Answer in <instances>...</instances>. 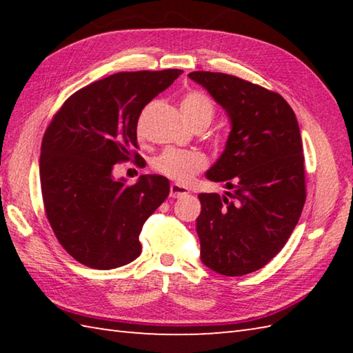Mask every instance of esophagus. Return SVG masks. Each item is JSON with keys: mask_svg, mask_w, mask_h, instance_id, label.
<instances>
[{"mask_svg": "<svg viewBox=\"0 0 353 353\" xmlns=\"http://www.w3.org/2000/svg\"><path fill=\"white\" fill-rule=\"evenodd\" d=\"M185 194H188V190L185 188L182 185H177V183H172L170 186V197L172 199H177V197H182Z\"/></svg>", "mask_w": 353, "mask_h": 353, "instance_id": "1", "label": "esophagus"}]
</instances>
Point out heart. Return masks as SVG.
Listing matches in <instances>:
<instances>
[{"label":"heart","mask_w":353,"mask_h":353,"mask_svg":"<svg viewBox=\"0 0 353 353\" xmlns=\"http://www.w3.org/2000/svg\"><path fill=\"white\" fill-rule=\"evenodd\" d=\"M181 109L186 119L196 127L201 123L211 124L215 117V106L208 95L191 91L181 99ZM152 167L156 172L179 183H188L191 179L208 167V157L197 150L167 148L156 156Z\"/></svg>","instance_id":"obj_1"}]
</instances>
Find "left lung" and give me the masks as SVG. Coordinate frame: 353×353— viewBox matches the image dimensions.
I'll return each mask as SVG.
<instances>
[{"instance_id": "left-lung-1", "label": "left lung", "mask_w": 353, "mask_h": 353, "mask_svg": "<svg viewBox=\"0 0 353 353\" xmlns=\"http://www.w3.org/2000/svg\"><path fill=\"white\" fill-rule=\"evenodd\" d=\"M232 123L221 157L206 172L232 192L199 194L200 254L224 276H244L282 250L306 200L305 157L294 112L283 97L230 74L194 71Z\"/></svg>"}]
</instances>
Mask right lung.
<instances>
[{"label":"right lung","mask_w":353,"mask_h":353,"mask_svg":"<svg viewBox=\"0 0 353 353\" xmlns=\"http://www.w3.org/2000/svg\"><path fill=\"white\" fill-rule=\"evenodd\" d=\"M183 71L117 72L74 92L45 130L39 174L45 215L57 241L80 264L110 270L141 253L139 234L170 194L168 179L115 181V163L134 161L145 104Z\"/></svg>","instance_id":"obj_1"}]
</instances>
